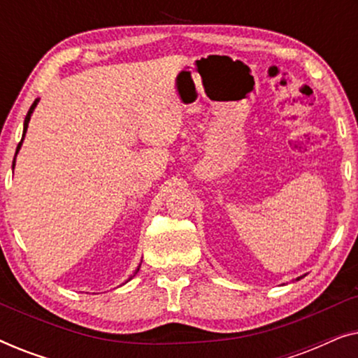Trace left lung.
Wrapping results in <instances>:
<instances>
[{
    "label": "left lung",
    "mask_w": 358,
    "mask_h": 358,
    "mask_svg": "<svg viewBox=\"0 0 358 358\" xmlns=\"http://www.w3.org/2000/svg\"><path fill=\"white\" fill-rule=\"evenodd\" d=\"M300 278H301V277H298V278H296V280H300Z\"/></svg>",
    "instance_id": "obj_1"
}]
</instances>
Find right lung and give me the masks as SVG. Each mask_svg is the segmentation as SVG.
<instances>
[{
    "label": "right lung",
    "mask_w": 358,
    "mask_h": 358,
    "mask_svg": "<svg viewBox=\"0 0 358 358\" xmlns=\"http://www.w3.org/2000/svg\"><path fill=\"white\" fill-rule=\"evenodd\" d=\"M37 102H38V99H36L34 101V104L31 106V109H29V112H27V115H26V119H24V131H22V140H24V135H26V131H27V125H29V120H31V115H32V112H34V109H36V106H37ZM22 140L19 141V145H17V148H16V155L19 153V150H21V145H22ZM16 155H14V163H16ZM14 163H13V169H14ZM140 268V267H138ZM138 268H136L135 271V273L138 272ZM135 273L131 277H135ZM131 277L129 278V280H131ZM127 280V282H129Z\"/></svg>",
    "instance_id": "obj_1"
}]
</instances>
